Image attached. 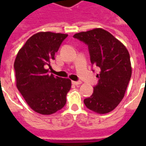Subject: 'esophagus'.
<instances>
[{"mask_svg": "<svg viewBox=\"0 0 146 146\" xmlns=\"http://www.w3.org/2000/svg\"><path fill=\"white\" fill-rule=\"evenodd\" d=\"M72 84H74V85L78 86V85H80V84H82V82H81V81H72Z\"/></svg>", "mask_w": 146, "mask_h": 146, "instance_id": "34e87169", "label": "esophagus"}]
</instances>
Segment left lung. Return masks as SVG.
I'll return each mask as SVG.
<instances>
[{"instance_id":"left-lung-1","label":"left lung","mask_w":146,"mask_h":146,"mask_svg":"<svg viewBox=\"0 0 146 146\" xmlns=\"http://www.w3.org/2000/svg\"><path fill=\"white\" fill-rule=\"evenodd\" d=\"M88 45L91 62L100 69L98 84L92 96L84 100L88 109L98 114L113 111L124 97L131 76L130 54L119 40L102 28L74 34Z\"/></svg>"}]
</instances>
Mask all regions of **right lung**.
<instances>
[{
	"instance_id": "1",
	"label": "right lung",
	"mask_w": 146,
	"mask_h": 146,
	"mask_svg": "<svg viewBox=\"0 0 146 146\" xmlns=\"http://www.w3.org/2000/svg\"><path fill=\"white\" fill-rule=\"evenodd\" d=\"M68 34L39 32L27 40L14 62L16 87L28 106L42 115H51L64 107L71 88L68 78L48 74L54 54Z\"/></svg>"
}]
</instances>
